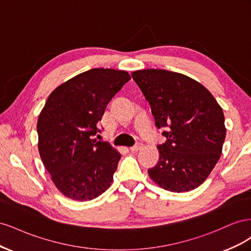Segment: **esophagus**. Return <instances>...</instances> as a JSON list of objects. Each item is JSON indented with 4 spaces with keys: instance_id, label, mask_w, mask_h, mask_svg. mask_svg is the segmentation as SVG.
<instances>
[{
    "instance_id": "34e87169",
    "label": "esophagus",
    "mask_w": 251,
    "mask_h": 251,
    "mask_svg": "<svg viewBox=\"0 0 251 251\" xmlns=\"http://www.w3.org/2000/svg\"><path fill=\"white\" fill-rule=\"evenodd\" d=\"M142 148H143V143L138 142V143H136L134 147L130 148V150H131L132 151H139V150H140V149H142Z\"/></svg>"
}]
</instances>
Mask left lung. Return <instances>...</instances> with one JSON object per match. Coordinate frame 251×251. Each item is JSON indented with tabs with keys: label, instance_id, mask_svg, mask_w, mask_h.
Here are the masks:
<instances>
[{
	"label": "left lung",
	"instance_id": "8db88e82",
	"mask_svg": "<svg viewBox=\"0 0 251 251\" xmlns=\"http://www.w3.org/2000/svg\"><path fill=\"white\" fill-rule=\"evenodd\" d=\"M132 77L151 105L166 141L157 146L159 160L149 176L174 193L192 191L209 176L221 157L226 127L215 97L200 82L181 73L138 70Z\"/></svg>",
	"mask_w": 251,
	"mask_h": 251
}]
</instances>
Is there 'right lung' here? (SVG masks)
I'll list each match as a JSON object with an SVG mask.
<instances>
[{
    "mask_svg": "<svg viewBox=\"0 0 251 251\" xmlns=\"http://www.w3.org/2000/svg\"><path fill=\"white\" fill-rule=\"evenodd\" d=\"M131 79L126 71L95 68L58 86L37 119L39 151L67 198L90 201L110 187L120 153L93 139L108 103Z\"/></svg>",
    "mask_w": 251,
    "mask_h": 251,
    "instance_id": "right-lung-1",
    "label": "right lung"
}]
</instances>
